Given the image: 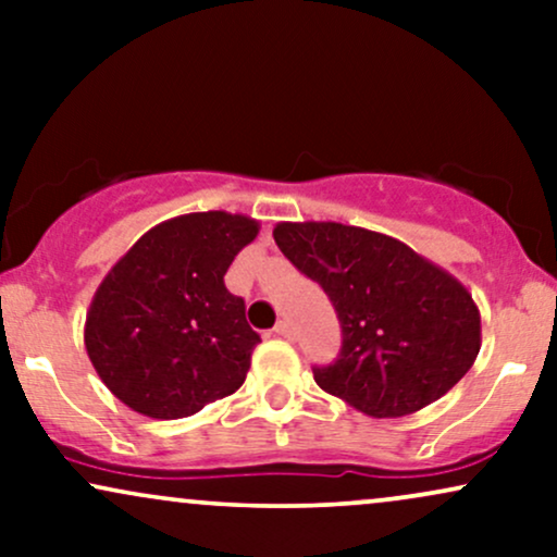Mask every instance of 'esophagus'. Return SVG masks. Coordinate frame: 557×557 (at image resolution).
<instances>
[{
  "label": "esophagus",
  "mask_w": 557,
  "mask_h": 557,
  "mask_svg": "<svg viewBox=\"0 0 557 557\" xmlns=\"http://www.w3.org/2000/svg\"><path fill=\"white\" fill-rule=\"evenodd\" d=\"M274 332H277L280 337H285V341H290V337L296 335V332H293V324L285 322V319H283V322H277V327H274Z\"/></svg>",
  "instance_id": "1"
}]
</instances>
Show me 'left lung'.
<instances>
[{
	"mask_svg": "<svg viewBox=\"0 0 557 557\" xmlns=\"http://www.w3.org/2000/svg\"><path fill=\"white\" fill-rule=\"evenodd\" d=\"M272 235L341 319V356L314 367L324 393L367 417H406L443 398L476 361L474 298L406 243L341 222H277Z\"/></svg>",
	"mask_w": 557,
	"mask_h": 557,
	"instance_id": "left-lung-1",
	"label": "left lung"
}]
</instances>
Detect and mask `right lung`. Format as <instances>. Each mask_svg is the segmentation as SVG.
Instances as JSON below:
<instances>
[{
	"label": "right lung",
	"mask_w": 557,
	"mask_h": 557,
	"mask_svg": "<svg viewBox=\"0 0 557 557\" xmlns=\"http://www.w3.org/2000/svg\"><path fill=\"white\" fill-rule=\"evenodd\" d=\"M257 235L251 216L181 214L140 235L107 272L83 341L114 398L144 417L183 419L243 385L261 337L225 272Z\"/></svg>",
	"instance_id": "add662e5"
}]
</instances>
